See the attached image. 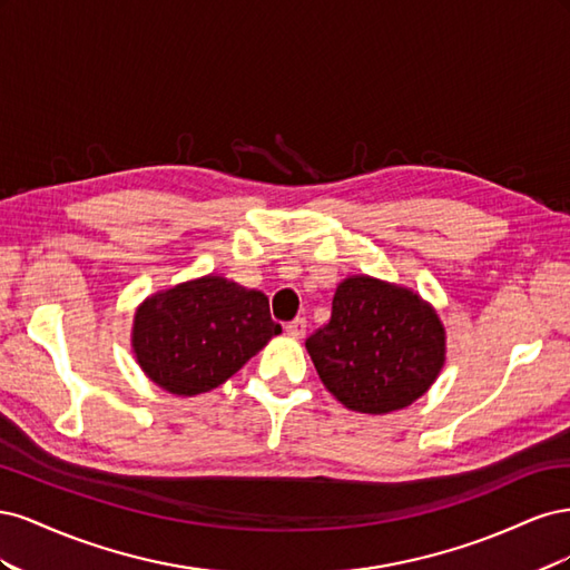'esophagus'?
I'll list each match as a JSON object with an SVG mask.
<instances>
[{
    "label": "esophagus",
    "mask_w": 570,
    "mask_h": 570,
    "mask_svg": "<svg viewBox=\"0 0 570 570\" xmlns=\"http://www.w3.org/2000/svg\"><path fill=\"white\" fill-rule=\"evenodd\" d=\"M285 333H287L289 337H304V333H306V318L289 321V323L285 325Z\"/></svg>",
    "instance_id": "esophagus-1"
}]
</instances>
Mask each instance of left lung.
<instances>
[{
  "label": "left lung",
  "instance_id": "8db88e82",
  "mask_svg": "<svg viewBox=\"0 0 570 570\" xmlns=\"http://www.w3.org/2000/svg\"><path fill=\"white\" fill-rule=\"evenodd\" d=\"M318 377L358 413H390L423 396L444 366L446 335L438 312L409 287L350 275L333 314L306 340Z\"/></svg>",
  "mask_w": 570,
  "mask_h": 570
}]
</instances>
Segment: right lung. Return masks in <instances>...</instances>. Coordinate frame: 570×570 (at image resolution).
<instances>
[{
	"label": "right lung",
	"mask_w": 570,
	"mask_h": 570,
	"mask_svg": "<svg viewBox=\"0 0 570 570\" xmlns=\"http://www.w3.org/2000/svg\"><path fill=\"white\" fill-rule=\"evenodd\" d=\"M281 333L264 292L204 275L147 297L135 312L130 340L151 383L195 396L226 383Z\"/></svg>",
	"instance_id": "add662e5"
}]
</instances>
